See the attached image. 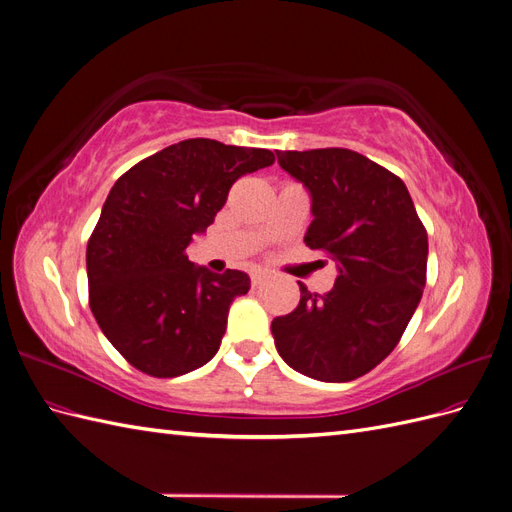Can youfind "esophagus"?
Returning <instances> with one entry per match:
<instances>
[{
    "mask_svg": "<svg viewBox=\"0 0 512 512\" xmlns=\"http://www.w3.org/2000/svg\"><path fill=\"white\" fill-rule=\"evenodd\" d=\"M267 280V273L265 271H256V273H252V286H260L262 282Z\"/></svg>",
    "mask_w": 512,
    "mask_h": 512,
    "instance_id": "obj_1",
    "label": "esophagus"
}]
</instances>
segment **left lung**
I'll return each mask as SVG.
<instances>
[{"mask_svg": "<svg viewBox=\"0 0 512 512\" xmlns=\"http://www.w3.org/2000/svg\"><path fill=\"white\" fill-rule=\"evenodd\" d=\"M277 162L309 192L305 243L331 254L337 280L327 294L299 284L294 312L271 322L275 348L307 378L350 382L393 352L421 303L427 230L406 183L361 153L277 151Z\"/></svg>", "mask_w": 512, "mask_h": 512, "instance_id": "1", "label": "left lung"}]
</instances>
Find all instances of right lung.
Instances as JSON below:
<instances>
[{"label":"right lung","instance_id":"right-lung-1","mask_svg":"<svg viewBox=\"0 0 512 512\" xmlns=\"http://www.w3.org/2000/svg\"><path fill=\"white\" fill-rule=\"evenodd\" d=\"M273 162L269 149L188 138L115 181L87 243L89 305L136 369L175 378L218 352L250 275L196 267L185 250L213 224L232 183Z\"/></svg>","mask_w":512,"mask_h":512}]
</instances>
